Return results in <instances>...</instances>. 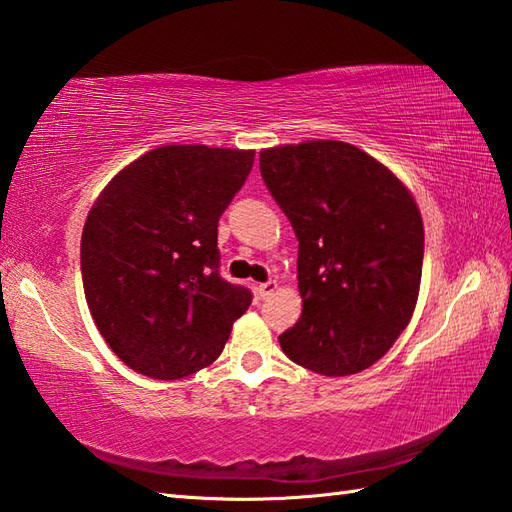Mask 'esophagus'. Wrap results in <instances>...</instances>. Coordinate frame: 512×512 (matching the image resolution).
I'll return each mask as SVG.
<instances>
[{"instance_id": "1", "label": "esophagus", "mask_w": 512, "mask_h": 512, "mask_svg": "<svg viewBox=\"0 0 512 512\" xmlns=\"http://www.w3.org/2000/svg\"><path fill=\"white\" fill-rule=\"evenodd\" d=\"M278 291V282L276 280H269V282H263V285H258V295L260 300H267L271 298Z\"/></svg>"}]
</instances>
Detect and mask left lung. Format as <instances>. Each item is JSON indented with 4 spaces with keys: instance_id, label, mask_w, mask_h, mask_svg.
<instances>
[{
    "instance_id": "8db88e82",
    "label": "left lung",
    "mask_w": 512,
    "mask_h": 512,
    "mask_svg": "<svg viewBox=\"0 0 512 512\" xmlns=\"http://www.w3.org/2000/svg\"><path fill=\"white\" fill-rule=\"evenodd\" d=\"M260 175L300 243L302 315L278 337L282 350L324 377L370 368L418 300L425 230L412 192L337 140L260 151Z\"/></svg>"
}]
</instances>
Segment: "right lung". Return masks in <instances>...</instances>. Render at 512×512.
<instances>
[{
    "mask_svg": "<svg viewBox=\"0 0 512 512\" xmlns=\"http://www.w3.org/2000/svg\"><path fill=\"white\" fill-rule=\"evenodd\" d=\"M254 151L168 144L113 177L87 214L81 271L89 311L135 372L173 381L210 366L252 291L219 274L217 227Z\"/></svg>",
    "mask_w": 512,
    "mask_h": 512,
    "instance_id": "obj_1",
    "label": "right lung"
}]
</instances>
